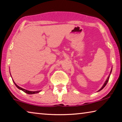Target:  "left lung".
Here are the masks:
<instances>
[{
	"label": "left lung",
	"mask_w": 122,
	"mask_h": 122,
	"mask_svg": "<svg viewBox=\"0 0 122 122\" xmlns=\"http://www.w3.org/2000/svg\"><path fill=\"white\" fill-rule=\"evenodd\" d=\"M111 72H112V70H111V72H110V74H109V76H108V78H107V79H106V81H105V83H104V84H103V85L102 86V88L100 89L99 90V91H100V90H101L102 89L104 88V87L106 86V84H107V82H108V80H109V78H110V74H111Z\"/></svg>",
	"instance_id": "left-lung-1"
}]
</instances>
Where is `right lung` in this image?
Segmentation results:
<instances>
[{
  "label": "right lung",
  "instance_id": "add662e5",
  "mask_svg": "<svg viewBox=\"0 0 122 122\" xmlns=\"http://www.w3.org/2000/svg\"><path fill=\"white\" fill-rule=\"evenodd\" d=\"M14 83L15 85H16V87H17V88L18 89H20V90H22L23 92H26V93H27V94H34L38 93V92H40V91H37V92H32V91H28V90H26V89H24L22 88H21V87H20V86H18V85H17V84H16V83L14 82Z\"/></svg>",
  "mask_w": 122,
  "mask_h": 122
}]
</instances>
